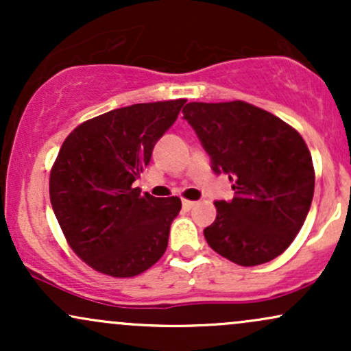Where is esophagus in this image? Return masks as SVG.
<instances>
[{
  "instance_id": "esophagus-1",
  "label": "esophagus",
  "mask_w": 351,
  "mask_h": 351,
  "mask_svg": "<svg viewBox=\"0 0 351 351\" xmlns=\"http://www.w3.org/2000/svg\"><path fill=\"white\" fill-rule=\"evenodd\" d=\"M181 204H183V208H184V209H191V208L195 206V204H196V201L183 198V199H181Z\"/></svg>"
}]
</instances>
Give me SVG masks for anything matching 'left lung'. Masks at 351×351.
Segmentation results:
<instances>
[{
  "mask_svg": "<svg viewBox=\"0 0 351 351\" xmlns=\"http://www.w3.org/2000/svg\"><path fill=\"white\" fill-rule=\"evenodd\" d=\"M183 117L213 170L234 183V198L216 201L215 223L204 229L209 247L244 267L276 259L312 204L315 170L307 143L279 117L243 100L189 102Z\"/></svg>",
  "mask_w": 351,
  "mask_h": 351,
  "instance_id": "1",
  "label": "left lung"
}]
</instances>
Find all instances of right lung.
<instances>
[{
	"label": "right lung",
	"instance_id": "1",
	"mask_svg": "<svg viewBox=\"0 0 351 351\" xmlns=\"http://www.w3.org/2000/svg\"><path fill=\"white\" fill-rule=\"evenodd\" d=\"M186 99L134 104L75 127L49 176V196L67 244L88 267L135 277L167 251L178 196L155 198L132 183Z\"/></svg>",
	"mask_w": 351,
	"mask_h": 351
}]
</instances>
